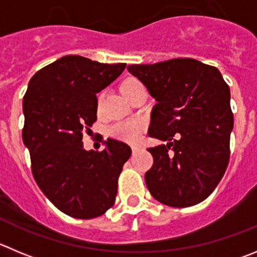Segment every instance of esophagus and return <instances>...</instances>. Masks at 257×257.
<instances>
[{"label": "esophagus", "instance_id": "esophagus-1", "mask_svg": "<svg viewBox=\"0 0 257 257\" xmlns=\"http://www.w3.org/2000/svg\"><path fill=\"white\" fill-rule=\"evenodd\" d=\"M140 150H141L140 146H132V152L133 153H137Z\"/></svg>", "mask_w": 257, "mask_h": 257}]
</instances>
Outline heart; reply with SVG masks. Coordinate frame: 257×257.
<instances>
[{
    "mask_svg": "<svg viewBox=\"0 0 257 257\" xmlns=\"http://www.w3.org/2000/svg\"><path fill=\"white\" fill-rule=\"evenodd\" d=\"M141 85L140 81L131 78V80H126L125 82L121 85V92L124 96L128 95L132 90H133L136 86ZM102 101V95L99 96V100H97V104L99 106L101 105ZM146 128V121L141 117H133V119H128V120L117 121V123L112 124L109 129V134L115 138V140L123 141V142L128 143H134L140 140L141 136H142L143 131Z\"/></svg>",
    "mask_w": 257,
    "mask_h": 257,
    "instance_id": "1",
    "label": "heart"
}]
</instances>
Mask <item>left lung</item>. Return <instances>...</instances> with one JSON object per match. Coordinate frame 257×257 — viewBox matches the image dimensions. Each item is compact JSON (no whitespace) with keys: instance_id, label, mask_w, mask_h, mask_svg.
I'll return each instance as SVG.
<instances>
[{"instance_id":"8db88e82","label":"left lung","mask_w":257,"mask_h":257,"mask_svg":"<svg viewBox=\"0 0 257 257\" xmlns=\"http://www.w3.org/2000/svg\"><path fill=\"white\" fill-rule=\"evenodd\" d=\"M157 104L148 134L167 145L148 148L153 165L146 184L165 205L186 208L207 199L229 161L233 128L231 92L215 67L193 58L132 64Z\"/></svg>"}]
</instances>
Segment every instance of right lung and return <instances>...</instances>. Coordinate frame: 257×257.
<instances>
[{
    "mask_svg": "<svg viewBox=\"0 0 257 257\" xmlns=\"http://www.w3.org/2000/svg\"><path fill=\"white\" fill-rule=\"evenodd\" d=\"M126 64L66 56L31 77L23 101L24 145L40 190L64 214L102 215L114 205L117 179L131 157L128 145L107 138L102 151L83 150V133L97 116L96 93Z\"/></svg>",
    "mask_w": 257,
    "mask_h": 257,
    "instance_id": "obj_1",
    "label": "right lung"
}]
</instances>
